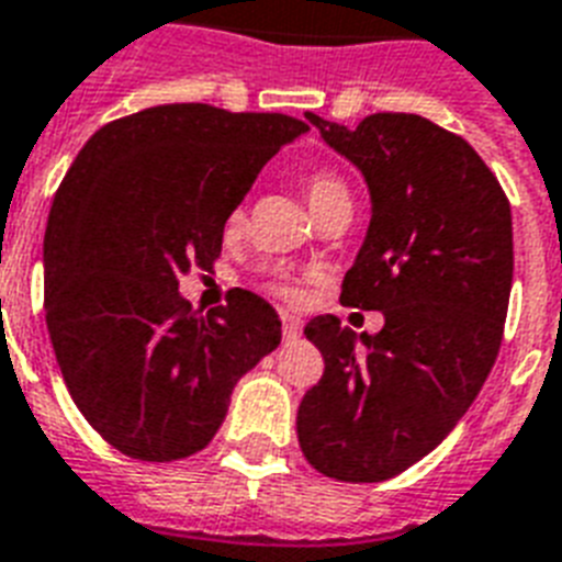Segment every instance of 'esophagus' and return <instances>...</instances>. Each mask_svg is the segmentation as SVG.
I'll return each instance as SVG.
<instances>
[{
    "instance_id": "1",
    "label": "esophagus",
    "mask_w": 562,
    "mask_h": 562,
    "mask_svg": "<svg viewBox=\"0 0 562 562\" xmlns=\"http://www.w3.org/2000/svg\"><path fill=\"white\" fill-rule=\"evenodd\" d=\"M300 333H303V321L297 315L282 312V335H285V341H294Z\"/></svg>"
}]
</instances>
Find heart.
Masks as SVG:
<instances>
[{"instance_id":"1","label":"heart","mask_w":562,"mask_h":562,"mask_svg":"<svg viewBox=\"0 0 562 562\" xmlns=\"http://www.w3.org/2000/svg\"><path fill=\"white\" fill-rule=\"evenodd\" d=\"M306 198L312 212H315L317 206H324V203L329 201H338V198H350V194H347V187L341 183V178H335L333 171H315V175H308L306 180ZM241 218H245V215L236 212V215H233V224H238ZM273 291L285 300L300 297V291L294 289V285H273Z\"/></svg>"}]
</instances>
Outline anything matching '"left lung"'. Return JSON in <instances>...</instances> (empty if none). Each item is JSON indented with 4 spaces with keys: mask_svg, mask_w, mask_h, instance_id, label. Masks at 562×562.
Here are the masks:
<instances>
[{
    "mask_svg": "<svg viewBox=\"0 0 562 562\" xmlns=\"http://www.w3.org/2000/svg\"><path fill=\"white\" fill-rule=\"evenodd\" d=\"M306 119L364 175L370 227L341 303L382 312L384 326L356 335L335 315L308 321L326 368L300 402L297 440L317 472L373 484L426 458L496 364L514 282L510 203L475 148L428 119Z\"/></svg>",
    "mask_w": 562,
    "mask_h": 562,
    "instance_id": "left-lung-1",
    "label": "left lung"
}]
</instances>
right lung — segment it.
Wrapping results in <instances>:
<instances>
[{
	"mask_svg": "<svg viewBox=\"0 0 562 562\" xmlns=\"http://www.w3.org/2000/svg\"><path fill=\"white\" fill-rule=\"evenodd\" d=\"M306 131L282 113L160 104L95 131L66 171L43 238L48 338L83 419L127 458L201 452L238 379L277 350L262 297L238 289L198 315L178 289L212 271L256 175Z\"/></svg>",
	"mask_w": 562,
	"mask_h": 562,
	"instance_id": "right-lung-1",
	"label": "right lung"
}]
</instances>
